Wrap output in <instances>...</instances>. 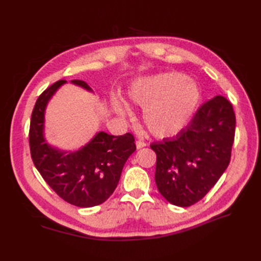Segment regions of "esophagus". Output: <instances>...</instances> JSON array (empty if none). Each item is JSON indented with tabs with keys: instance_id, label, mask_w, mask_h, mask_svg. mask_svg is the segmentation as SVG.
Listing matches in <instances>:
<instances>
[{
	"instance_id": "obj_1",
	"label": "esophagus",
	"mask_w": 261,
	"mask_h": 261,
	"mask_svg": "<svg viewBox=\"0 0 261 261\" xmlns=\"http://www.w3.org/2000/svg\"><path fill=\"white\" fill-rule=\"evenodd\" d=\"M147 146V144L145 143V141H141V140H137L136 141V147H137V149H141V148H144V147H146Z\"/></svg>"
}]
</instances>
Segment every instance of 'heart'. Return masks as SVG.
Instances as JSON below:
<instances>
[{"label": "heart", "instance_id": "b5f03b06", "mask_svg": "<svg viewBox=\"0 0 261 261\" xmlns=\"http://www.w3.org/2000/svg\"><path fill=\"white\" fill-rule=\"evenodd\" d=\"M200 100L196 83L183 74L169 72L143 78L132 86L128 101L143 108V121L156 137H170L183 129ZM115 112L125 116V109L115 102Z\"/></svg>", "mask_w": 261, "mask_h": 261}]
</instances>
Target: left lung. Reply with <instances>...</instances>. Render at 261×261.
Segmentation results:
<instances>
[{"instance_id": "left-lung-1", "label": "left lung", "mask_w": 261, "mask_h": 261, "mask_svg": "<svg viewBox=\"0 0 261 261\" xmlns=\"http://www.w3.org/2000/svg\"><path fill=\"white\" fill-rule=\"evenodd\" d=\"M235 124L231 102L216 96L176 136L150 145L156 154L155 184L165 199L189 207L208 194L230 163Z\"/></svg>"}]
</instances>
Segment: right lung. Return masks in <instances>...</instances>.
<instances>
[{
    "label": "right lung",
    "mask_w": 261,
    "mask_h": 261,
    "mask_svg": "<svg viewBox=\"0 0 261 261\" xmlns=\"http://www.w3.org/2000/svg\"><path fill=\"white\" fill-rule=\"evenodd\" d=\"M65 83H54L36 101L29 128L30 154L46 184L63 200L89 208L105 202L113 194L125 162L136 150L135 138L130 133L113 136L100 132L85 147L68 153L46 144L43 136L45 107ZM72 83L91 91L83 81Z\"/></svg>",
    "instance_id": "1"
}]
</instances>
